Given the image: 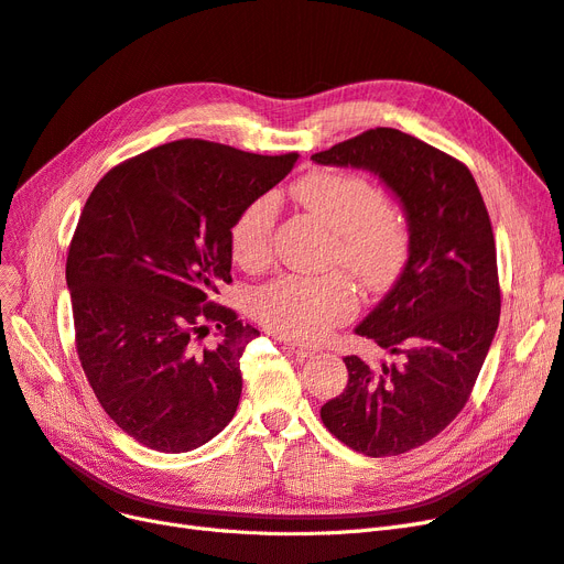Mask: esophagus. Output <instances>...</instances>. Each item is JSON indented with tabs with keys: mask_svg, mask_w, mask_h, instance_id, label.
<instances>
[{
	"mask_svg": "<svg viewBox=\"0 0 564 564\" xmlns=\"http://www.w3.org/2000/svg\"><path fill=\"white\" fill-rule=\"evenodd\" d=\"M285 348L290 350V352H295L297 358H314L316 352H318V348H314V346H306V344H295V341H285Z\"/></svg>",
	"mask_w": 564,
	"mask_h": 564,
	"instance_id": "1",
	"label": "esophagus"
}]
</instances>
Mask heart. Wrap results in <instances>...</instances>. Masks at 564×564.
Listing matches in <instances>:
<instances>
[{
  "mask_svg": "<svg viewBox=\"0 0 564 564\" xmlns=\"http://www.w3.org/2000/svg\"><path fill=\"white\" fill-rule=\"evenodd\" d=\"M293 197L337 232L335 260L369 293H386L402 276L409 260L404 216L386 204L371 181L356 174L314 172L293 185ZM274 202H250L229 232L237 264L260 269L271 256ZM358 306L356 288L346 274H288L262 285L253 295L256 318L281 337L318 341L332 327L346 323Z\"/></svg>",
  "mask_w": 564,
  "mask_h": 564,
  "instance_id": "b5f03b06",
  "label": "heart"
}]
</instances>
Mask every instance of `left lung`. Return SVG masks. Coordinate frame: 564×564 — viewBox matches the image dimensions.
<instances>
[{
  "instance_id": "obj_1",
  "label": "left lung",
  "mask_w": 564,
  "mask_h": 564,
  "mask_svg": "<svg viewBox=\"0 0 564 564\" xmlns=\"http://www.w3.org/2000/svg\"><path fill=\"white\" fill-rule=\"evenodd\" d=\"M365 170L398 197L409 227L402 276L356 327L394 358H344L348 383L321 409L325 427L369 457L440 434L469 400L499 323L495 237L471 172L434 145L377 128L311 155Z\"/></svg>"
}]
</instances>
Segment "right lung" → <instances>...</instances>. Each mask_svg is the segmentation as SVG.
Returning a JSON list of instances; mask_svg holds the SVG:
<instances>
[{"mask_svg":"<svg viewBox=\"0 0 564 564\" xmlns=\"http://www.w3.org/2000/svg\"><path fill=\"white\" fill-rule=\"evenodd\" d=\"M297 158L181 139L113 166L83 206L67 256L78 360L139 444L187 453L235 419L239 358L260 332L214 304L232 281L229 232Z\"/></svg>","mask_w":564,"mask_h":564,"instance_id":"add662e5","label":"right lung"}]
</instances>
